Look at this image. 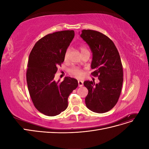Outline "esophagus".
<instances>
[{"mask_svg": "<svg viewBox=\"0 0 149 149\" xmlns=\"http://www.w3.org/2000/svg\"><path fill=\"white\" fill-rule=\"evenodd\" d=\"M78 86L79 87H82L83 86V81H81V80H78Z\"/></svg>", "mask_w": 149, "mask_h": 149, "instance_id": "obj_1", "label": "esophagus"}]
</instances>
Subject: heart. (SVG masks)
Returning <instances> with one entry per match:
<instances>
[{"mask_svg":"<svg viewBox=\"0 0 149 149\" xmlns=\"http://www.w3.org/2000/svg\"><path fill=\"white\" fill-rule=\"evenodd\" d=\"M80 49H81V53L87 50V49H86L84 47H80ZM68 52H69V50L68 49H67L65 53V60L67 59L68 55ZM70 73L72 76H73L74 77H76L77 78H81L84 75V73L83 70L79 68H76V67L72 68L71 69H70Z\"/></svg>","mask_w":149,"mask_h":149,"instance_id":"heart-1","label":"heart"}]
</instances>
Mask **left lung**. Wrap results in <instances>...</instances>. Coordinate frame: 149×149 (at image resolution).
Wrapping results in <instances>:
<instances>
[{
    "instance_id": "left-lung-1",
    "label": "left lung",
    "mask_w": 149,
    "mask_h": 149,
    "mask_svg": "<svg viewBox=\"0 0 149 149\" xmlns=\"http://www.w3.org/2000/svg\"><path fill=\"white\" fill-rule=\"evenodd\" d=\"M80 37L86 42L93 53L91 74L97 76L100 83L85 81L88 89L86 106L97 113H104L113 108L121 93L123 69L119 53L113 42L100 31L83 30Z\"/></svg>"
}]
</instances>
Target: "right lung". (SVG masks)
<instances>
[{"label": "right lung", "mask_w": 149, "mask_h": 149, "mask_svg": "<svg viewBox=\"0 0 149 149\" xmlns=\"http://www.w3.org/2000/svg\"><path fill=\"white\" fill-rule=\"evenodd\" d=\"M74 37L73 30L48 34L35 44L30 53L26 82L30 97L39 112L55 116L68 107V98L78 87V81L69 76L55 81L58 66L65 60V53Z\"/></svg>", "instance_id": "right-lung-1"}]
</instances>
